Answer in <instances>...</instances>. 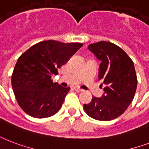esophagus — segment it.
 I'll return each instance as SVG.
<instances>
[{
    "mask_svg": "<svg viewBox=\"0 0 149 149\" xmlns=\"http://www.w3.org/2000/svg\"><path fill=\"white\" fill-rule=\"evenodd\" d=\"M74 90L76 91H77V92H82V91H84V90L80 89L79 87H75Z\"/></svg>",
    "mask_w": 149,
    "mask_h": 149,
    "instance_id": "1",
    "label": "esophagus"
}]
</instances>
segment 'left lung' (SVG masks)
I'll use <instances>...</instances> for the list:
<instances>
[{
  "label": "left lung",
  "mask_w": 149,
  "mask_h": 149,
  "mask_svg": "<svg viewBox=\"0 0 149 149\" xmlns=\"http://www.w3.org/2000/svg\"><path fill=\"white\" fill-rule=\"evenodd\" d=\"M88 49L101 61L98 79L105 85L102 97H93L84 109L90 117L109 121L127 110L134 97L138 79L132 59L111 42L90 44Z\"/></svg>",
  "instance_id": "1"
}]
</instances>
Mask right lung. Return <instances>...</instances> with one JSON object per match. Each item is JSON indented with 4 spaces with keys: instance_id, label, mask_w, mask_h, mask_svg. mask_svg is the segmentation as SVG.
I'll return each mask as SVG.
<instances>
[{
    "instance_id": "right-lung-1",
    "label": "right lung",
    "mask_w": 149,
    "mask_h": 149,
    "mask_svg": "<svg viewBox=\"0 0 149 149\" xmlns=\"http://www.w3.org/2000/svg\"><path fill=\"white\" fill-rule=\"evenodd\" d=\"M84 44L53 40L37 43L18 58L11 86L21 109L32 117H50L59 111L70 87L53 83L52 75Z\"/></svg>"
}]
</instances>
